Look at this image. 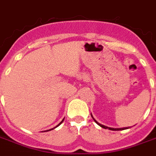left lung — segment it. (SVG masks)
Here are the masks:
<instances>
[{"mask_svg": "<svg viewBox=\"0 0 156 156\" xmlns=\"http://www.w3.org/2000/svg\"><path fill=\"white\" fill-rule=\"evenodd\" d=\"M91 116H92V118H93V119L95 121V123H96L97 124H98V125H99L100 127L104 128V129H108L109 130H124V129H129V128H130V127H129V128H128V127H126V128H110V127H107V126H105V125H103V124H99V123H98L97 120H95V119L93 117L92 114H91Z\"/></svg>", "mask_w": 156, "mask_h": 156, "instance_id": "obj_1", "label": "left lung"}]
</instances>
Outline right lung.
Wrapping results in <instances>:
<instances>
[{"label": "right lung", "mask_w": 156, "mask_h": 156, "mask_svg": "<svg viewBox=\"0 0 156 156\" xmlns=\"http://www.w3.org/2000/svg\"><path fill=\"white\" fill-rule=\"evenodd\" d=\"M63 120H64V119H62V120L61 122H60V123H59V124H58V125H57V126H56V127L53 128V129H55V128H57V127H58V126H59V125H60V124H61L62 123V122H63ZM49 129V130H51V129ZM49 130H47V131H49Z\"/></svg>", "instance_id": "obj_1"}]
</instances>
